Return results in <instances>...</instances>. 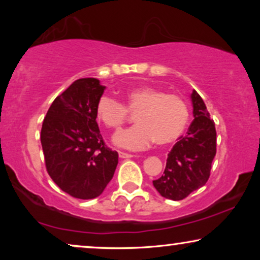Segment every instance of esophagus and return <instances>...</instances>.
<instances>
[{"mask_svg": "<svg viewBox=\"0 0 260 260\" xmlns=\"http://www.w3.org/2000/svg\"><path fill=\"white\" fill-rule=\"evenodd\" d=\"M118 155L120 158H131L134 156V155L127 154V152H124V151H118Z\"/></svg>", "mask_w": 260, "mask_h": 260, "instance_id": "1", "label": "esophagus"}]
</instances>
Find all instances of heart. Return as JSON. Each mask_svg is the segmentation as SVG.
<instances>
[{
    "label": "heart",
    "mask_w": 260,
    "mask_h": 260,
    "mask_svg": "<svg viewBox=\"0 0 260 260\" xmlns=\"http://www.w3.org/2000/svg\"><path fill=\"white\" fill-rule=\"evenodd\" d=\"M97 117L106 127L118 133L131 113H136V125L123 131L115 143L131 150H141L156 142L168 145L179 140L189 122V108L180 95L166 93L152 86L131 88L125 94V105L103 95L97 103Z\"/></svg>",
    "instance_id": "1"
}]
</instances>
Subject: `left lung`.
Listing matches in <instances>:
<instances>
[{"label": "left lung", "instance_id": "obj_1", "mask_svg": "<svg viewBox=\"0 0 260 260\" xmlns=\"http://www.w3.org/2000/svg\"><path fill=\"white\" fill-rule=\"evenodd\" d=\"M194 120L168 154L163 175L152 181L163 198L179 201L205 186L216 154L215 124L197 91L191 93Z\"/></svg>", "mask_w": 260, "mask_h": 260}]
</instances>
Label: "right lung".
I'll return each instance as SVG.
<instances>
[{
    "mask_svg": "<svg viewBox=\"0 0 260 260\" xmlns=\"http://www.w3.org/2000/svg\"><path fill=\"white\" fill-rule=\"evenodd\" d=\"M104 86L95 78L78 79L58 95L41 127L48 175L76 199L99 197L115 174L118 154L105 144L97 118Z\"/></svg>",
    "mask_w": 260,
    "mask_h": 260,
    "instance_id": "add662e5",
    "label": "right lung"
}]
</instances>
